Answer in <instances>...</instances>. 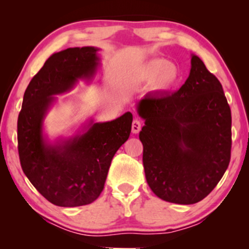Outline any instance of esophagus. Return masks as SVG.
Listing matches in <instances>:
<instances>
[{
    "instance_id": "1",
    "label": "esophagus",
    "mask_w": 249,
    "mask_h": 249,
    "mask_svg": "<svg viewBox=\"0 0 249 249\" xmlns=\"http://www.w3.org/2000/svg\"><path fill=\"white\" fill-rule=\"evenodd\" d=\"M141 129H142V122L141 121L137 120V119L132 121V125H131L132 134H138V132L141 131Z\"/></svg>"
}]
</instances>
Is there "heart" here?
Instances as JSON below:
<instances>
[{
    "instance_id": "obj_1",
    "label": "heart",
    "mask_w": 249,
    "mask_h": 249,
    "mask_svg": "<svg viewBox=\"0 0 249 249\" xmlns=\"http://www.w3.org/2000/svg\"><path fill=\"white\" fill-rule=\"evenodd\" d=\"M142 78L146 81H153L156 90L166 91L175 88L181 79V71L175 63L166 59H152L144 64L141 71Z\"/></svg>"
}]
</instances>
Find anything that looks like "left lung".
Listing matches in <instances>:
<instances>
[{
	"instance_id": "8db88e82",
	"label": "left lung",
	"mask_w": 249,
	"mask_h": 249,
	"mask_svg": "<svg viewBox=\"0 0 249 249\" xmlns=\"http://www.w3.org/2000/svg\"><path fill=\"white\" fill-rule=\"evenodd\" d=\"M139 132L149 188L165 202L198 203L215 188L231 155V111L222 85L192 54L185 84L173 94L138 102Z\"/></svg>"
}]
</instances>
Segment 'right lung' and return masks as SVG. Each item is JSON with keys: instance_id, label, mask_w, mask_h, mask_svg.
<instances>
[{"instance_id": "1", "label": "right lung", "mask_w": 249, "mask_h": 249, "mask_svg": "<svg viewBox=\"0 0 249 249\" xmlns=\"http://www.w3.org/2000/svg\"><path fill=\"white\" fill-rule=\"evenodd\" d=\"M98 49L70 47L54 53L27 87L18 117L20 164L33 186L54 205L93 203L104 188L111 161L131 131L132 114L107 122L90 120L69 138L51 142L44 119L56 101L80 79L89 81L100 67Z\"/></svg>"}]
</instances>
